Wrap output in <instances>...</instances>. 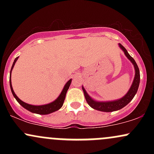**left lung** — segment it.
<instances>
[{"label":"left lung","instance_id":"left-lung-1","mask_svg":"<svg viewBox=\"0 0 154 154\" xmlns=\"http://www.w3.org/2000/svg\"><path fill=\"white\" fill-rule=\"evenodd\" d=\"M119 46L120 48L122 49L125 53V56L128 57V59L130 60V61L132 63V64L134 65V68H135V77H134V80L132 82V84L130 87L129 91L127 93V94L125 96L122 97L120 99L116 100H112V101H96V100H93V98L88 94V93L86 92L85 88L82 86V90L83 93H84L85 98L86 101L88 103V105L90 106L91 108L95 109V110H98L100 111H104V112H111V111H117L119 109H122L123 107H125V106H127L130 103V101L132 100V98H134L136 93H137V89H138L139 84H140V71L139 68L137 66V63H136L135 61L134 60L133 58L128 54V51L126 50L125 47L123 46L121 44H119Z\"/></svg>","mask_w":154,"mask_h":154}]
</instances>
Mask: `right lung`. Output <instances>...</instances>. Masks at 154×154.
<instances>
[{
  "label": "right lung",
  "mask_w": 154,
  "mask_h": 154,
  "mask_svg": "<svg viewBox=\"0 0 154 154\" xmlns=\"http://www.w3.org/2000/svg\"><path fill=\"white\" fill-rule=\"evenodd\" d=\"M19 57H17L14 61L13 65L11 66V69L10 72V78H9V82H10V88L12 94H13L14 97L16 98V100L18 101V103L22 106V107H24V109H26V110L31 111V112L35 113V114H42V115H45V114H51V113L54 112V111L59 110L63 106V101L65 100V97H66V92L68 91L70 85H71L72 82V79H70L66 83V85H64V87L63 88V91H61V94L59 95V96L56 98L54 101L51 102V103L48 104H45V105H41V106H34V105H30V104H28L26 103H24L23 102L22 100H20L18 97L17 96V95L15 94L13 88H12L11 85V71L13 69L14 66L16 61H17Z\"/></svg>",
  "instance_id": "right-lung-1"
}]
</instances>
